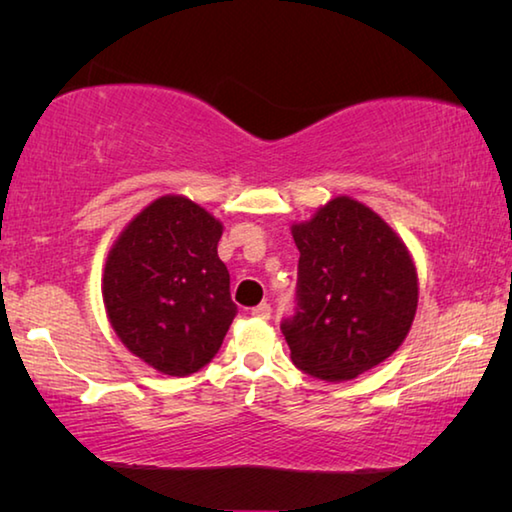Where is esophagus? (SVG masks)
Masks as SVG:
<instances>
[{"label":"esophagus","mask_w":512,"mask_h":512,"mask_svg":"<svg viewBox=\"0 0 512 512\" xmlns=\"http://www.w3.org/2000/svg\"><path fill=\"white\" fill-rule=\"evenodd\" d=\"M253 316L259 318V320H268V318H271V305H266V302H262V305L253 307Z\"/></svg>","instance_id":"34e87169"}]
</instances>
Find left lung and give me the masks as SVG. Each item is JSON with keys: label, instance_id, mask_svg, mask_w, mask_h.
Returning <instances> with one entry per match:
<instances>
[{"label": "left lung", "instance_id": "left-lung-1", "mask_svg": "<svg viewBox=\"0 0 512 512\" xmlns=\"http://www.w3.org/2000/svg\"><path fill=\"white\" fill-rule=\"evenodd\" d=\"M291 235L298 305L280 325L291 361L316 379L348 381L391 357L418 309V273L391 225L336 196Z\"/></svg>", "mask_w": 512, "mask_h": 512}]
</instances>
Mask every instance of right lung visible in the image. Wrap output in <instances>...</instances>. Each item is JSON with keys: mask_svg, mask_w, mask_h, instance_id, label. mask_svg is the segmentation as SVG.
<instances>
[{"mask_svg": "<svg viewBox=\"0 0 512 512\" xmlns=\"http://www.w3.org/2000/svg\"><path fill=\"white\" fill-rule=\"evenodd\" d=\"M221 221L185 196H162L110 248L103 305L121 343L171 377L198 372L219 352L237 305L216 253Z\"/></svg>", "mask_w": 512, "mask_h": 512, "instance_id": "right-lung-1", "label": "right lung"}]
</instances>
